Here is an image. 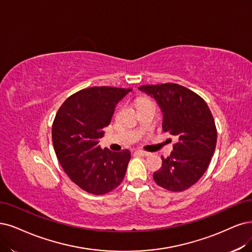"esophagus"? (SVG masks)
Here are the masks:
<instances>
[{"label":"esophagus","mask_w":252,"mask_h":252,"mask_svg":"<svg viewBox=\"0 0 252 252\" xmlns=\"http://www.w3.org/2000/svg\"><path fill=\"white\" fill-rule=\"evenodd\" d=\"M136 153H137L138 155L142 156V157H148V156H151V153L144 152V151H142V150H137V151H136Z\"/></svg>","instance_id":"1"}]
</instances>
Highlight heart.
Returning <instances> with one entry per match:
<instances>
[{
  "mask_svg": "<svg viewBox=\"0 0 252 252\" xmlns=\"http://www.w3.org/2000/svg\"><path fill=\"white\" fill-rule=\"evenodd\" d=\"M142 99H144V98H142ZM139 100H140V99H139Z\"/></svg>",
  "mask_w": 252,
  "mask_h": 252,
  "instance_id": "obj_1",
  "label": "heart"
}]
</instances>
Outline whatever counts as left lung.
Masks as SVG:
<instances>
[{"label": "left lung", "mask_w": 252, "mask_h": 252, "mask_svg": "<svg viewBox=\"0 0 252 252\" xmlns=\"http://www.w3.org/2000/svg\"><path fill=\"white\" fill-rule=\"evenodd\" d=\"M154 97L163 112V131L178 138L173 152L154 173L160 187L173 192L190 188L207 171L216 148L217 129L207 102L179 84L139 87Z\"/></svg>", "instance_id": "obj_1"}]
</instances>
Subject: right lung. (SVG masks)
Returning a JSON list of instances; mask_svg holds the SVG:
<instances>
[{
    "label": "right lung",
    "instance_id": "right-lung-1",
    "mask_svg": "<svg viewBox=\"0 0 252 252\" xmlns=\"http://www.w3.org/2000/svg\"><path fill=\"white\" fill-rule=\"evenodd\" d=\"M132 89L90 87L70 95L59 108L52 126L54 150L63 170L84 191L102 195L123 182L131 159L128 150H101L117 102Z\"/></svg>",
    "mask_w": 252,
    "mask_h": 252
}]
</instances>
